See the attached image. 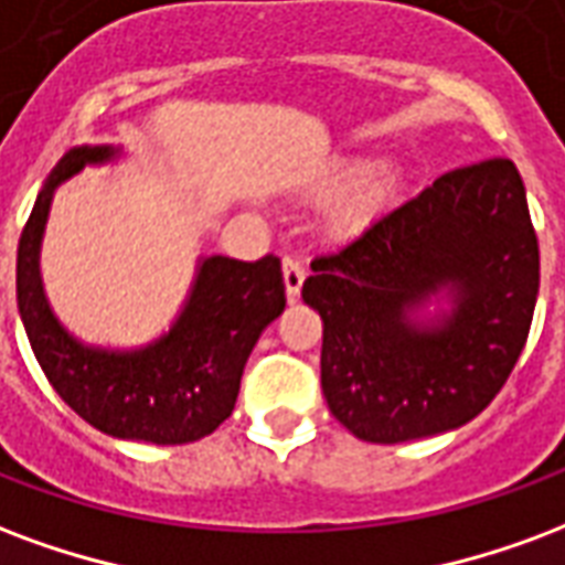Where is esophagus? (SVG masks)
<instances>
[{"instance_id": "esophagus-1", "label": "esophagus", "mask_w": 565, "mask_h": 565, "mask_svg": "<svg viewBox=\"0 0 565 565\" xmlns=\"http://www.w3.org/2000/svg\"><path fill=\"white\" fill-rule=\"evenodd\" d=\"M284 287H287V296L290 299H299V290H302L305 281V263L299 257H284Z\"/></svg>"}]
</instances>
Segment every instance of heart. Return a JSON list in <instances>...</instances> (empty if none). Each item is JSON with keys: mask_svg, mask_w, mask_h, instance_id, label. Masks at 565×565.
<instances>
[{"mask_svg": "<svg viewBox=\"0 0 565 565\" xmlns=\"http://www.w3.org/2000/svg\"><path fill=\"white\" fill-rule=\"evenodd\" d=\"M359 170H362V164H344L341 170H335V177H329L323 185L317 188V198H335L338 191H341L350 179L359 177ZM401 188H404V177H401L398 167H374V170L359 182L356 191L332 212V227H335L341 236H353L359 230H365L371 221L380 218V215L398 200Z\"/></svg>", "mask_w": 565, "mask_h": 565, "instance_id": "heart-1", "label": "heart"}]
</instances>
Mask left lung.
<instances>
[{"mask_svg": "<svg viewBox=\"0 0 565 565\" xmlns=\"http://www.w3.org/2000/svg\"><path fill=\"white\" fill-rule=\"evenodd\" d=\"M311 269L302 299L323 320L332 416L367 443L452 431L494 401L527 344L539 242L524 182L509 158L449 170ZM446 286L454 317L419 324Z\"/></svg>", "mask_w": 565, "mask_h": 565, "instance_id": "8db88e82", "label": "left lung"}]
</instances>
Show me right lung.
I'll return each mask as SVG.
<instances>
[{"mask_svg":"<svg viewBox=\"0 0 565 565\" xmlns=\"http://www.w3.org/2000/svg\"><path fill=\"white\" fill-rule=\"evenodd\" d=\"M113 158L110 146H81L62 158L38 194L17 248V305L41 371L92 428L158 446L206 437L236 407L250 347L284 311L281 260L206 257L185 311L161 341L134 353L83 347L50 315L38 248L53 188L83 164Z\"/></svg>","mask_w":565,"mask_h":565,"instance_id":"right-lung-1","label":"right lung"}]
</instances>
